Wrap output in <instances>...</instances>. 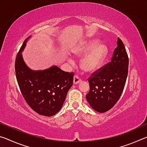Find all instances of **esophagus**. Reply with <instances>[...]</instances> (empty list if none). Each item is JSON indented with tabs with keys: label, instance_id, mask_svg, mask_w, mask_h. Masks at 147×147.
I'll return each instance as SVG.
<instances>
[{
	"label": "esophagus",
	"instance_id": "34e87169",
	"mask_svg": "<svg viewBox=\"0 0 147 147\" xmlns=\"http://www.w3.org/2000/svg\"><path fill=\"white\" fill-rule=\"evenodd\" d=\"M81 82V79L79 78L78 76L74 75V78H73V84H77L80 83Z\"/></svg>",
	"mask_w": 147,
	"mask_h": 147
}]
</instances>
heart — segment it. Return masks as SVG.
I'll list each match as a JSON object with an SVG mask.
<instances>
[{
    "instance_id": "obj_1",
    "label": "heart",
    "mask_w": 147,
    "mask_h": 147,
    "mask_svg": "<svg viewBox=\"0 0 147 147\" xmlns=\"http://www.w3.org/2000/svg\"><path fill=\"white\" fill-rule=\"evenodd\" d=\"M87 53L88 54L81 61V67L84 71L92 73L102 63L108 53V48L106 45L99 43L98 39H94L85 42L74 52L75 55L78 57L85 55Z\"/></svg>"
}]
</instances>
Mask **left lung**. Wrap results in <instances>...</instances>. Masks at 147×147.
I'll use <instances>...</instances> for the list:
<instances>
[{
  "label": "left lung",
  "instance_id": "obj_1",
  "mask_svg": "<svg viewBox=\"0 0 147 147\" xmlns=\"http://www.w3.org/2000/svg\"><path fill=\"white\" fill-rule=\"evenodd\" d=\"M117 43L111 61L92 73L88 79L89 91L86 99L92 108L99 113L113 108L121 97L127 78L128 54L119 38Z\"/></svg>",
  "mask_w": 147,
  "mask_h": 147
}]
</instances>
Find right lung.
Instances as JSON below:
<instances>
[{"mask_svg": "<svg viewBox=\"0 0 147 147\" xmlns=\"http://www.w3.org/2000/svg\"><path fill=\"white\" fill-rule=\"evenodd\" d=\"M17 54L15 70L17 83L29 106L39 115L51 117L60 110L67 93L73 86L74 73L57 66L43 71H32L24 62L21 53L27 39Z\"/></svg>", "mask_w": 147, "mask_h": 147, "instance_id": "add662e5", "label": "right lung"}]
</instances>
